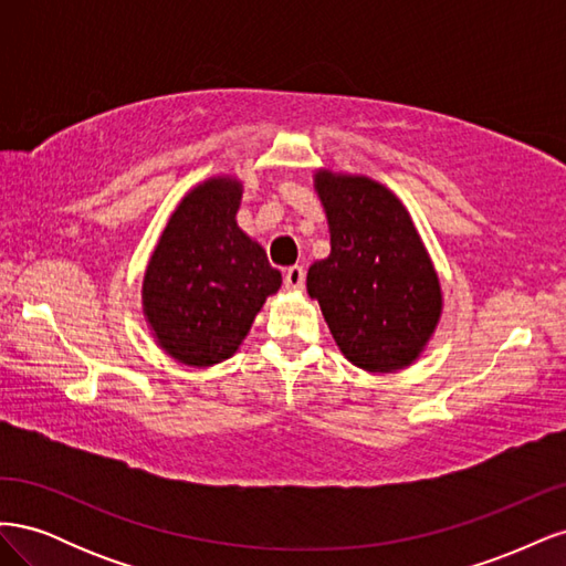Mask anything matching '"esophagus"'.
Instances as JSON below:
<instances>
[{
	"label": "esophagus",
	"mask_w": 566,
	"mask_h": 566,
	"mask_svg": "<svg viewBox=\"0 0 566 566\" xmlns=\"http://www.w3.org/2000/svg\"><path fill=\"white\" fill-rule=\"evenodd\" d=\"M304 279H306L304 266H290V269L285 271L283 283H285L287 290H302V287H304Z\"/></svg>",
	"instance_id": "obj_1"
}]
</instances>
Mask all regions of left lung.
<instances>
[{
    "label": "left lung",
    "instance_id": "8db88e82",
    "mask_svg": "<svg viewBox=\"0 0 566 566\" xmlns=\"http://www.w3.org/2000/svg\"><path fill=\"white\" fill-rule=\"evenodd\" d=\"M314 188L328 217L331 254L310 266L339 352L368 373H394L424 352L441 318L439 276L403 202L364 175L318 169Z\"/></svg>",
    "mask_w": 566,
    "mask_h": 566
}]
</instances>
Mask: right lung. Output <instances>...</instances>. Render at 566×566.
<instances>
[{
  "instance_id": "right-lung-1",
  "label": "right lung",
  "mask_w": 566,
  "mask_h": 566,
  "mask_svg": "<svg viewBox=\"0 0 566 566\" xmlns=\"http://www.w3.org/2000/svg\"><path fill=\"white\" fill-rule=\"evenodd\" d=\"M241 198L243 184L229 175L193 186L148 260L144 316L158 347L184 366L227 361L283 283L264 248L238 227Z\"/></svg>"
}]
</instances>
